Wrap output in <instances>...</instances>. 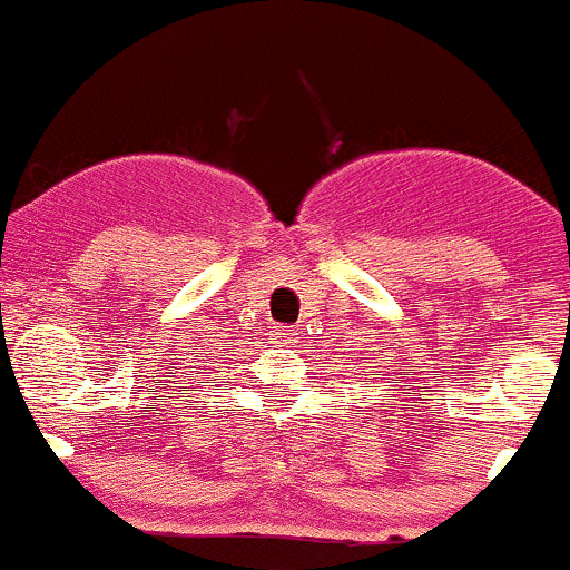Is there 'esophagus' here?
<instances>
[{"label": "esophagus", "mask_w": 570, "mask_h": 570, "mask_svg": "<svg viewBox=\"0 0 570 570\" xmlns=\"http://www.w3.org/2000/svg\"><path fill=\"white\" fill-rule=\"evenodd\" d=\"M273 337L281 340V343H292L294 332L289 330V326H276V330H273Z\"/></svg>", "instance_id": "esophagus-1"}]
</instances>
